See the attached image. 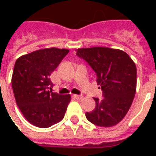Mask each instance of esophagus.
<instances>
[{
  "label": "esophagus",
  "instance_id": "1",
  "mask_svg": "<svg viewBox=\"0 0 156 156\" xmlns=\"http://www.w3.org/2000/svg\"><path fill=\"white\" fill-rule=\"evenodd\" d=\"M74 97H75L76 99L80 100V99H82L83 97V95H75V96H74Z\"/></svg>",
  "mask_w": 156,
  "mask_h": 156
}]
</instances>
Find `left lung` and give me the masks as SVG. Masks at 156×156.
Segmentation results:
<instances>
[{"label":"left lung","instance_id":"8db88e82","mask_svg":"<svg viewBox=\"0 0 156 156\" xmlns=\"http://www.w3.org/2000/svg\"><path fill=\"white\" fill-rule=\"evenodd\" d=\"M77 55L91 66L103 99L96 101V108L86 113L87 119L97 126L111 127L126 116L134 99L136 67L126 52L110 48H78ZM100 89V87H99Z\"/></svg>","mask_w":156,"mask_h":156}]
</instances>
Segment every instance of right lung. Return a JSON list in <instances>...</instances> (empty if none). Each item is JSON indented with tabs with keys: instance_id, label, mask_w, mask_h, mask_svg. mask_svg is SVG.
Wrapping results in <instances>:
<instances>
[{
	"instance_id": "obj_1",
	"label": "right lung",
	"mask_w": 156,
	"mask_h": 156,
	"mask_svg": "<svg viewBox=\"0 0 156 156\" xmlns=\"http://www.w3.org/2000/svg\"><path fill=\"white\" fill-rule=\"evenodd\" d=\"M68 52L66 48H43L16 60L12 76L16 103L35 126L50 127L64 118L71 96L52 92L49 77Z\"/></svg>"
}]
</instances>
